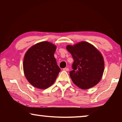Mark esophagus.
<instances>
[{
    "mask_svg": "<svg viewBox=\"0 0 122 122\" xmlns=\"http://www.w3.org/2000/svg\"><path fill=\"white\" fill-rule=\"evenodd\" d=\"M63 71H68L69 69L68 68H65L63 69Z\"/></svg>",
    "mask_w": 122,
    "mask_h": 122,
    "instance_id": "1",
    "label": "esophagus"
}]
</instances>
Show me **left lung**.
<instances>
[{"mask_svg":"<svg viewBox=\"0 0 122 122\" xmlns=\"http://www.w3.org/2000/svg\"><path fill=\"white\" fill-rule=\"evenodd\" d=\"M66 48L74 59L73 70L69 72L73 83L83 90L95 86L104 71V59L100 51L86 41L67 45Z\"/></svg>","mask_w":122,"mask_h":122,"instance_id":"1","label":"left lung"}]
</instances>
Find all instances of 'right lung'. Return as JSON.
Segmentation results:
<instances>
[{
	"instance_id": "add662e5",
	"label": "right lung",
	"mask_w": 122,
	"mask_h": 122,
	"mask_svg": "<svg viewBox=\"0 0 122 122\" xmlns=\"http://www.w3.org/2000/svg\"><path fill=\"white\" fill-rule=\"evenodd\" d=\"M56 48L52 43L42 41L30 47L25 54L24 73L34 87L45 89L56 80L60 71L54 55Z\"/></svg>"
}]
</instances>
